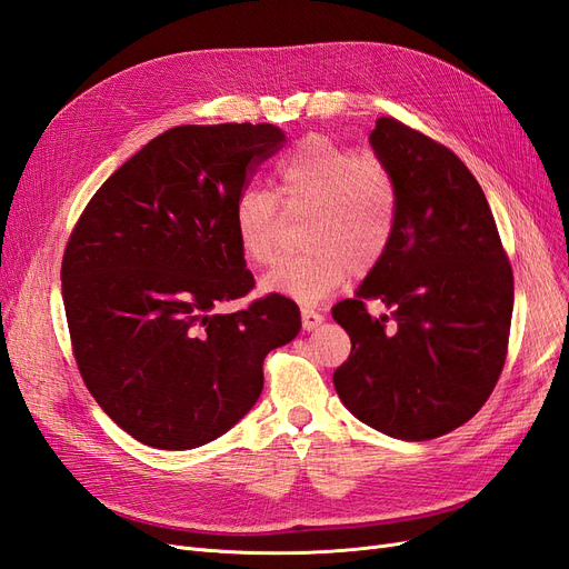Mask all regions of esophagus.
I'll use <instances>...</instances> for the list:
<instances>
[{"instance_id": "obj_1", "label": "esophagus", "mask_w": 569, "mask_h": 569, "mask_svg": "<svg viewBox=\"0 0 569 569\" xmlns=\"http://www.w3.org/2000/svg\"><path fill=\"white\" fill-rule=\"evenodd\" d=\"M322 320H325V316L313 311V308H301V325H303L306 332H313L316 327L322 325Z\"/></svg>"}]
</instances>
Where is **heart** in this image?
I'll list each match as a JSON object with an SVG mask.
<instances>
[{
    "mask_svg": "<svg viewBox=\"0 0 569 569\" xmlns=\"http://www.w3.org/2000/svg\"><path fill=\"white\" fill-rule=\"evenodd\" d=\"M284 216L308 213L299 256L263 274L270 295L316 303L356 274L382 263L399 220V187L391 168L325 134H308L274 166ZM237 247L249 263L266 266L278 251L284 218L266 189L247 187L232 209Z\"/></svg>",
    "mask_w": 569,
    "mask_h": 569,
    "instance_id": "1",
    "label": "heart"
}]
</instances>
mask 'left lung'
I'll list each match as a JSON object with an SVG mask.
<instances>
[{
    "instance_id": "8db88e82",
    "label": "left lung",
    "mask_w": 569,
    "mask_h": 569,
    "mask_svg": "<svg viewBox=\"0 0 569 569\" xmlns=\"http://www.w3.org/2000/svg\"><path fill=\"white\" fill-rule=\"evenodd\" d=\"M370 142L399 187V220L382 263L332 308L351 337L335 389L377 432L427 441L468 422L501 377L512 268L485 192L449 147L396 118L377 120ZM368 300L392 313L372 319Z\"/></svg>"
}]
</instances>
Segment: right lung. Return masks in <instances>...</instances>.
<instances>
[{
  "mask_svg": "<svg viewBox=\"0 0 569 569\" xmlns=\"http://www.w3.org/2000/svg\"><path fill=\"white\" fill-rule=\"evenodd\" d=\"M284 142L270 123L180 126L97 189L68 237L61 289L84 387L126 432L184 451L226 435L263 389V358L299 335V306L242 299L253 274L232 209Z\"/></svg>",
  "mask_w": 569,
  "mask_h": 569,
  "instance_id": "add662e5",
  "label": "right lung"
}]
</instances>
